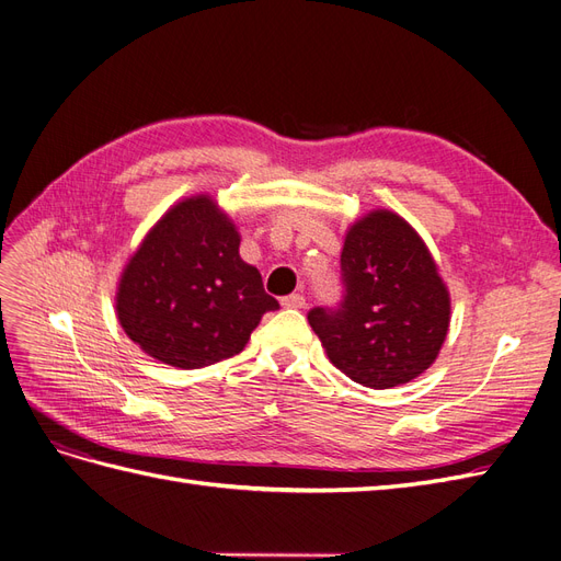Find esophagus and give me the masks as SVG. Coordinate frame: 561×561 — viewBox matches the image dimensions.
I'll list each match as a JSON object with an SVG mask.
<instances>
[{
	"label": "esophagus",
	"instance_id": "esophagus-1",
	"mask_svg": "<svg viewBox=\"0 0 561 561\" xmlns=\"http://www.w3.org/2000/svg\"><path fill=\"white\" fill-rule=\"evenodd\" d=\"M280 304L285 309H304V304H307V299H304V295L295 293V295H287L280 299Z\"/></svg>",
	"mask_w": 561,
	"mask_h": 561
}]
</instances>
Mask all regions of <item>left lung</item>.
I'll return each instance as SVG.
<instances>
[{"mask_svg":"<svg viewBox=\"0 0 561 561\" xmlns=\"http://www.w3.org/2000/svg\"><path fill=\"white\" fill-rule=\"evenodd\" d=\"M342 287L336 307L309 311L336 369L355 383L393 388L433 365L449 330V293L400 215L377 210L351 227Z\"/></svg>","mask_w":561,"mask_h":561,"instance_id":"1","label":"left lung"}]
</instances>
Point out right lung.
Returning a JSON list of instances; mask_svg holds the SVG:
<instances>
[{"label":"right lung","instance_id":"add662e5","mask_svg":"<svg viewBox=\"0 0 561 561\" xmlns=\"http://www.w3.org/2000/svg\"><path fill=\"white\" fill-rule=\"evenodd\" d=\"M241 236L208 196L168 210L133 254L116 293L124 332L151 358L180 369L233 358L264 313L280 309Z\"/></svg>","mask_w":561,"mask_h":561}]
</instances>
